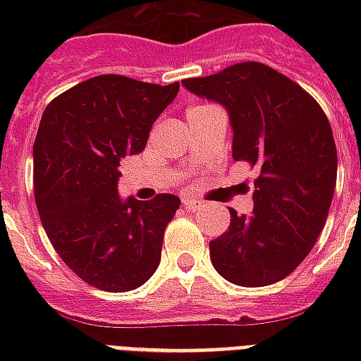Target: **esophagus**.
<instances>
[{"instance_id": "obj_1", "label": "esophagus", "mask_w": 361, "mask_h": 361, "mask_svg": "<svg viewBox=\"0 0 361 361\" xmlns=\"http://www.w3.org/2000/svg\"><path fill=\"white\" fill-rule=\"evenodd\" d=\"M181 203H183V207L188 209V211H201L203 209V203L201 201H197V199H193V197H183L181 199Z\"/></svg>"}]
</instances>
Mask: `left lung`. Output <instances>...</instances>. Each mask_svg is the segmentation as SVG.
Wrapping results in <instances>:
<instances>
[{
	"label": "left lung",
	"instance_id": "1",
	"mask_svg": "<svg viewBox=\"0 0 361 361\" xmlns=\"http://www.w3.org/2000/svg\"><path fill=\"white\" fill-rule=\"evenodd\" d=\"M181 85L220 104L232 127V158L259 166L250 216L209 243L220 276L245 288L279 282L310 255L336 183L333 129L313 98L279 71L243 61Z\"/></svg>",
	"mask_w": 361,
	"mask_h": 361
}]
</instances>
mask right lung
Here are the masks:
<instances>
[{"mask_svg":"<svg viewBox=\"0 0 361 361\" xmlns=\"http://www.w3.org/2000/svg\"><path fill=\"white\" fill-rule=\"evenodd\" d=\"M178 90L180 82L98 75L44 110L32 149L36 207L54 250L90 286L129 292L160 263L180 197L121 199L119 160L145 150L150 127Z\"/></svg>","mask_w":361,"mask_h":361,"instance_id":"1","label":"right lung"}]
</instances>
